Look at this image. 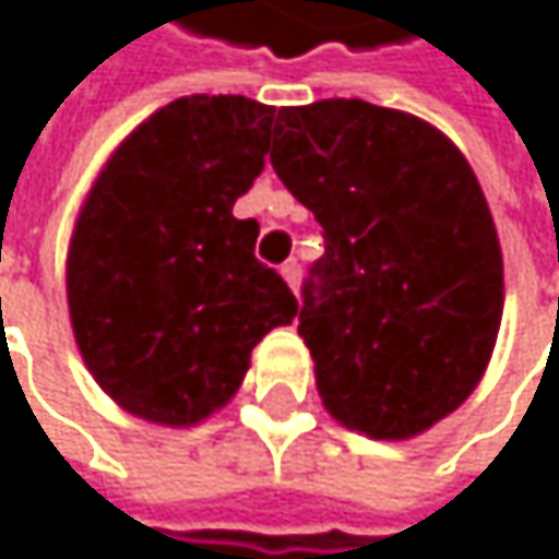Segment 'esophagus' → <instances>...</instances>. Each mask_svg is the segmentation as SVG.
I'll return each mask as SVG.
<instances>
[{"label":"esophagus","mask_w":559,"mask_h":559,"mask_svg":"<svg viewBox=\"0 0 559 559\" xmlns=\"http://www.w3.org/2000/svg\"><path fill=\"white\" fill-rule=\"evenodd\" d=\"M282 277L288 282V288L298 295V285H301V264H298V261H288V264H282Z\"/></svg>","instance_id":"obj_1"}]
</instances>
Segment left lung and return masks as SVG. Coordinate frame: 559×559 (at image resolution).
I'll return each instance as SVG.
<instances>
[{"mask_svg": "<svg viewBox=\"0 0 559 559\" xmlns=\"http://www.w3.org/2000/svg\"><path fill=\"white\" fill-rule=\"evenodd\" d=\"M271 165L324 228L298 334L328 414L407 441L480 384L503 254L480 181L424 118L361 98L277 108Z\"/></svg>", "mask_w": 559, "mask_h": 559, "instance_id": "8db88e82", "label": "left lung"}]
</instances>
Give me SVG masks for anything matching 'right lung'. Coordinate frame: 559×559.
Masks as SVG:
<instances>
[{
    "label": "right lung",
    "instance_id": "right-lung-1",
    "mask_svg": "<svg viewBox=\"0 0 559 559\" xmlns=\"http://www.w3.org/2000/svg\"><path fill=\"white\" fill-rule=\"evenodd\" d=\"M274 108L185 95L118 142L79 209L66 298L95 384L132 417L194 427L241 388L298 301L254 258L235 202L264 168Z\"/></svg>",
    "mask_w": 559,
    "mask_h": 559
}]
</instances>
